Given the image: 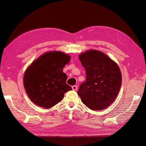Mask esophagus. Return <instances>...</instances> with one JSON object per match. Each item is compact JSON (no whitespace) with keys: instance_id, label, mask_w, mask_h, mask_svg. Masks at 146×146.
<instances>
[{"instance_id":"esophagus-1","label":"esophagus","mask_w":146,"mask_h":146,"mask_svg":"<svg viewBox=\"0 0 146 146\" xmlns=\"http://www.w3.org/2000/svg\"><path fill=\"white\" fill-rule=\"evenodd\" d=\"M72 89H73V90H78V86H76V85L73 86H72Z\"/></svg>"}]
</instances>
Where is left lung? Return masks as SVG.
<instances>
[{
  "mask_svg": "<svg viewBox=\"0 0 146 146\" xmlns=\"http://www.w3.org/2000/svg\"><path fill=\"white\" fill-rule=\"evenodd\" d=\"M85 68L86 80L81 84L78 94L82 102L92 110H103L117 98L121 88L120 68L105 53L89 50L79 56Z\"/></svg>",
  "mask_w": 146,
  "mask_h": 146,
  "instance_id": "1",
  "label": "left lung"
}]
</instances>
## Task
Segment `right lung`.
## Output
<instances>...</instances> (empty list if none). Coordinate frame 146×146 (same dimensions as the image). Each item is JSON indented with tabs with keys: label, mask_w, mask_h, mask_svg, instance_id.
I'll return each instance as SVG.
<instances>
[{
	"label": "right lung",
	"mask_w": 146,
	"mask_h": 146,
	"mask_svg": "<svg viewBox=\"0 0 146 146\" xmlns=\"http://www.w3.org/2000/svg\"><path fill=\"white\" fill-rule=\"evenodd\" d=\"M70 56L60 51L45 52L26 69L23 82L29 98L38 106L50 108L60 102L64 94L71 90L67 85L63 67Z\"/></svg>",
	"instance_id": "add662e5"
}]
</instances>
